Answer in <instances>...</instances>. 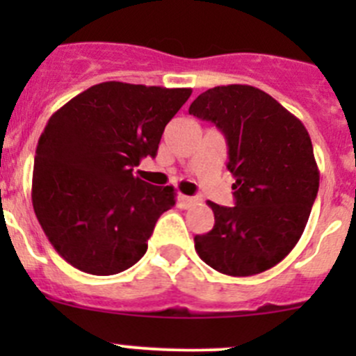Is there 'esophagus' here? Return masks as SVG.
<instances>
[{
    "mask_svg": "<svg viewBox=\"0 0 356 356\" xmlns=\"http://www.w3.org/2000/svg\"><path fill=\"white\" fill-rule=\"evenodd\" d=\"M179 201H181V207L189 208V207H193V204H195V203H198V198H195V196L181 195V198H179Z\"/></svg>",
    "mask_w": 356,
    "mask_h": 356,
    "instance_id": "34e87169",
    "label": "esophagus"
}]
</instances>
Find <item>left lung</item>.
<instances>
[{"label":"left lung","instance_id":"8db88e82","mask_svg":"<svg viewBox=\"0 0 356 356\" xmlns=\"http://www.w3.org/2000/svg\"><path fill=\"white\" fill-rule=\"evenodd\" d=\"M189 113L225 136L236 207L208 201L210 232L195 236L200 258L225 275L268 270L296 246L318 193L314 146L301 120L253 86L201 92Z\"/></svg>","mask_w":356,"mask_h":356}]
</instances>
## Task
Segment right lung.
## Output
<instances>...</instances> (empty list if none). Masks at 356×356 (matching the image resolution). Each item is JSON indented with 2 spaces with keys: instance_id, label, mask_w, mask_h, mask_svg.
Instances as JSON below:
<instances>
[{
  "instance_id": "right-lung-1",
  "label": "right lung",
  "mask_w": 356,
  "mask_h": 356,
  "mask_svg": "<svg viewBox=\"0 0 356 356\" xmlns=\"http://www.w3.org/2000/svg\"><path fill=\"white\" fill-rule=\"evenodd\" d=\"M191 89L102 82L51 115L35 148L32 207L60 257L113 275L148 250L156 220L175 204L172 186L132 170L156 156L165 125Z\"/></svg>"
}]
</instances>
